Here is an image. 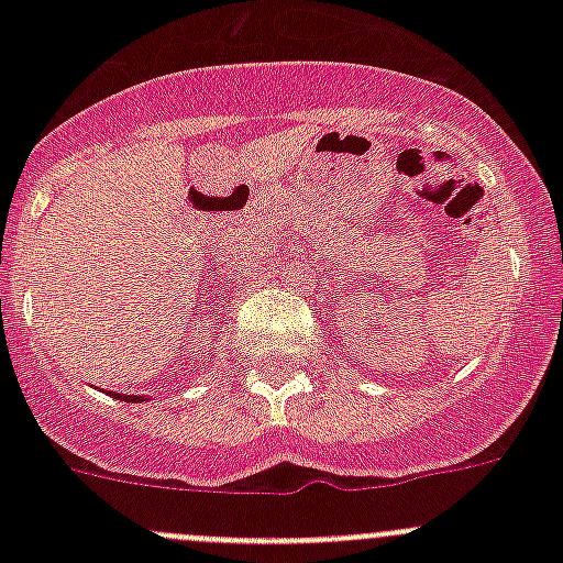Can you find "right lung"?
I'll use <instances>...</instances> for the list:
<instances>
[{"label":"right lung","mask_w":563,"mask_h":563,"mask_svg":"<svg viewBox=\"0 0 563 563\" xmlns=\"http://www.w3.org/2000/svg\"><path fill=\"white\" fill-rule=\"evenodd\" d=\"M113 397H119V400H124V402H139L141 400L139 395H119V391H113Z\"/></svg>","instance_id":"1"}]
</instances>
